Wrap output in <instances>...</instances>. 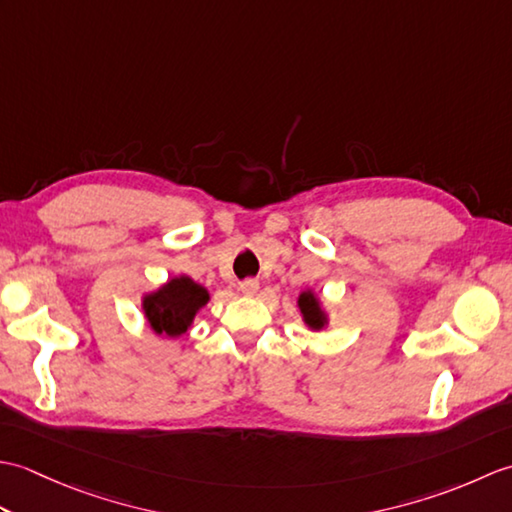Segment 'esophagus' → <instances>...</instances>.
<instances>
[{"label":"esophagus","mask_w":512,"mask_h":512,"mask_svg":"<svg viewBox=\"0 0 512 512\" xmlns=\"http://www.w3.org/2000/svg\"><path fill=\"white\" fill-rule=\"evenodd\" d=\"M239 290H242L244 295H255V292L259 290V281L253 279V277H248V279L242 281V284H239Z\"/></svg>","instance_id":"1"}]
</instances>
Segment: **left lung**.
Segmentation results:
<instances>
[{
	"instance_id": "left-lung-1",
	"label": "left lung",
	"mask_w": 512,
	"mask_h": 512,
	"mask_svg": "<svg viewBox=\"0 0 512 512\" xmlns=\"http://www.w3.org/2000/svg\"><path fill=\"white\" fill-rule=\"evenodd\" d=\"M299 306H301L303 317H306V323L312 325V328H321L323 325L321 310L317 306V299H314L310 292H303V295L299 297Z\"/></svg>"
}]
</instances>
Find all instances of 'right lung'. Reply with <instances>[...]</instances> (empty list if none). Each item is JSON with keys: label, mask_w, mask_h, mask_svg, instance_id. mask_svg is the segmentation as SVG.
<instances>
[{"label": "right lung", "mask_w": 512, "mask_h": 512, "mask_svg": "<svg viewBox=\"0 0 512 512\" xmlns=\"http://www.w3.org/2000/svg\"><path fill=\"white\" fill-rule=\"evenodd\" d=\"M206 301H209V292L200 284L189 277H178L145 299V314L156 334L180 336L187 332L195 312Z\"/></svg>", "instance_id": "add662e5"}]
</instances>
